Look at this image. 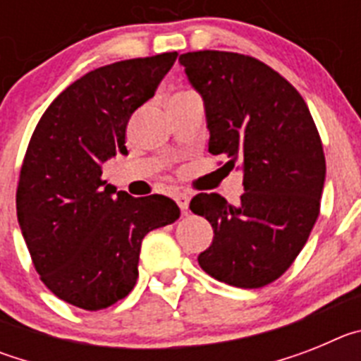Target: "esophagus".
<instances>
[{
    "label": "esophagus",
    "instance_id": "obj_1",
    "mask_svg": "<svg viewBox=\"0 0 361 361\" xmlns=\"http://www.w3.org/2000/svg\"><path fill=\"white\" fill-rule=\"evenodd\" d=\"M190 199L191 197L188 195V193H178V195L175 197V200H177V204H178V208L183 209L184 213H186V209L190 208Z\"/></svg>",
    "mask_w": 361,
    "mask_h": 361
}]
</instances>
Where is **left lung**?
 <instances>
[{"label": "left lung", "instance_id": "obj_1", "mask_svg": "<svg viewBox=\"0 0 361 361\" xmlns=\"http://www.w3.org/2000/svg\"><path fill=\"white\" fill-rule=\"evenodd\" d=\"M178 61L204 97L209 153L228 157L224 168H244L238 206L219 193L191 199V212L215 233L199 266L235 288H264L291 267L320 215V133L304 97L266 63L222 50Z\"/></svg>", "mask_w": 361, "mask_h": 361}]
</instances>
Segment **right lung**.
<instances>
[{
	"mask_svg": "<svg viewBox=\"0 0 361 361\" xmlns=\"http://www.w3.org/2000/svg\"><path fill=\"white\" fill-rule=\"evenodd\" d=\"M177 52L101 66L63 90L32 133L16 209L41 282L85 311L133 289L141 242L180 216L164 195L133 199L104 186L103 164L126 149V126L153 97Z\"/></svg>",
	"mask_w": 361,
	"mask_h": 361,
	"instance_id": "1",
	"label": "right lung"
}]
</instances>
